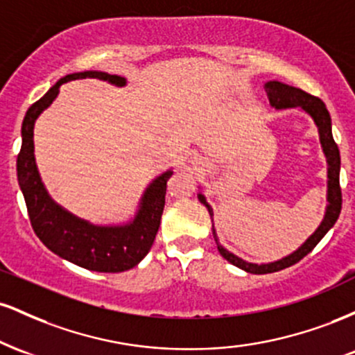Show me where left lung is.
Instances as JSON below:
<instances>
[{
	"instance_id": "1",
	"label": "left lung",
	"mask_w": 355,
	"mask_h": 355,
	"mask_svg": "<svg viewBox=\"0 0 355 355\" xmlns=\"http://www.w3.org/2000/svg\"><path fill=\"white\" fill-rule=\"evenodd\" d=\"M266 92L270 101V107L275 110H287V108H300L302 112L307 113L312 118L313 123H315L317 130H319V140L322 152L325 155V160H327V207H325V215L322 218L320 225L317 227V230L309 237L305 242L297 248L295 252H292L291 255L284 257V259L275 260V262L268 263H252L247 260L240 259L235 254L227 250L222 243L218 242L217 232H215L214 225H211V232H214V239L217 242V248L220 255L225 260H229L232 266L242 268V270L248 272V274H272V272H279L282 268H287L294 263L299 262L300 259H304L309 252H312V248L320 242L322 237L332 229L334 223L339 218L340 209H342V193H340V185H339V175H340V153L337 148V144L334 141L332 137V120L329 115L327 108H325L324 101L317 96L309 95V93L302 92L300 88L288 87V85L282 83V81H267ZM198 200L209 210L210 217L214 215V210L207 202L205 195L198 193Z\"/></svg>"
}]
</instances>
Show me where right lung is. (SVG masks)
I'll return each mask as SVG.
<instances>
[{"label": "right lung", "mask_w": 355, "mask_h": 355, "mask_svg": "<svg viewBox=\"0 0 355 355\" xmlns=\"http://www.w3.org/2000/svg\"><path fill=\"white\" fill-rule=\"evenodd\" d=\"M98 78L115 87H125L126 78L105 71H80L63 76L46 95L28 108L21 125V150L16 160L19 189L26 202L31 227L53 254L93 272H125L133 268L153 245L165 207L166 182L173 170L158 175L141 195L138 210L121 225H95L58 205L44 189L35 160V121L60 93V87L71 80Z\"/></svg>", "instance_id": "1"}]
</instances>
